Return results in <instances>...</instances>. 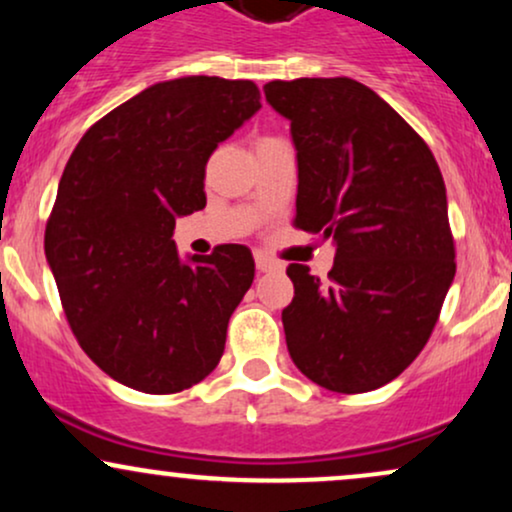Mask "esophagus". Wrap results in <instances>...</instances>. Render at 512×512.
Segmentation results:
<instances>
[{
    "instance_id": "esophagus-1",
    "label": "esophagus",
    "mask_w": 512,
    "mask_h": 512,
    "mask_svg": "<svg viewBox=\"0 0 512 512\" xmlns=\"http://www.w3.org/2000/svg\"><path fill=\"white\" fill-rule=\"evenodd\" d=\"M255 264H257V269H260V272H281V262H276V260H272V257L262 255V252H257V255H255Z\"/></svg>"
}]
</instances>
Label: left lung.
I'll return each instance as SVG.
<instances>
[{
  "label": "left lung",
  "instance_id": "1",
  "mask_svg": "<svg viewBox=\"0 0 512 512\" xmlns=\"http://www.w3.org/2000/svg\"><path fill=\"white\" fill-rule=\"evenodd\" d=\"M264 96L291 120L293 226L337 248L325 281L286 269L289 354L325 390H378L421 354L455 279L443 175L424 139L354 79L269 81Z\"/></svg>",
  "mask_w": 512,
  "mask_h": 512
}]
</instances>
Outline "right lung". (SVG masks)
Returning a JSON list of instances; mask_svg holds the SVG:
<instances>
[{
  "label": "right lung",
  "instance_id": "right-lung-1",
  "mask_svg": "<svg viewBox=\"0 0 512 512\" xmlns=\"http://www.w3.org/2000/svg\"><path fill=\"white\" fill-rule=\"evenodd\" d=\"M260 108L252 81H161L101 117L69 156L45 257L76 342L117 383L173 395L219 366L255 260L219 245L182 262L173 228L204 209L209 156Z\"/></svg>",
  "mask_w": 512,
  "mask_h": 512
}]
</instances>
